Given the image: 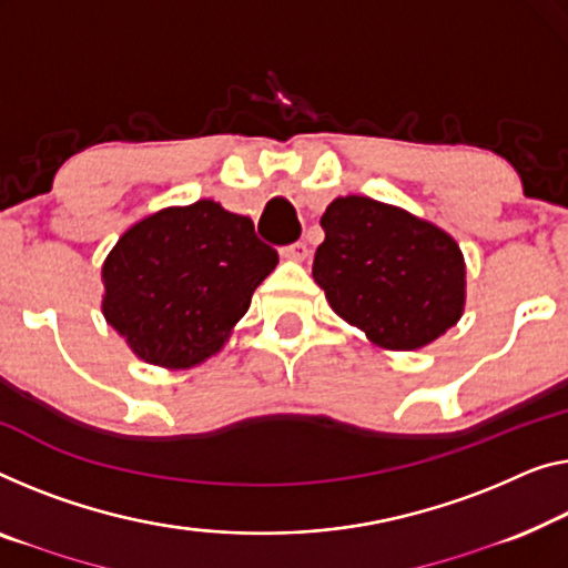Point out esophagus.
<instances>
[{"label": "esophagus", "instance_id": "obj_1", "mask_svg": "<svg viewBox=\"0 0 568 568\" xmlns=\"http://www.w3.org/2000/svg\"><path fill=\"white\" fill-rule=\"evenodd\" d=\"M281 255L285 260H306L308 247H306V242H293V244H287V247L281 250Z\"/></svg>", "mask_w": 568, "mask_h": 568}]
</instances>
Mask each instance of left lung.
Returning <instances> with one entry per match:
<instances>
[{
  "label": "left lung",
  "mask_w": 568,
  "mask_h": 568,
  "mask_svg": "<svg viewBox=\"0 0 568 568\" xmlns=\"http://www.w3.org/2000/svg\"><path fill=\"white\" fill-rule=\"evenodd\" d=\"M313 281L346 324L383 349H420L464 313L467 270L452 236L367 196L328 203Z\"/></svg>",
  "instance_id": "obj_1"
}]
</instances>
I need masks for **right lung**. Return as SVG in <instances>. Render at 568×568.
<instances>
[{
    "mask_svg": "<svg viewBox=\"0 0 568 568\" xmlns=\"http://www.w3.org/2000/svg\"><path fill=\"white\" fill-rule=\"evenodd\" d=\"M277 252L252 219L201 199L132 224L101 267L109 326L150 365L189 369L224 346Z\"/></svg>",
    "mask_w": 568,
    "mask_h": 568,
    "instance_id": "right-lung-1",
    "label": "right lung"
}]
</instances>
